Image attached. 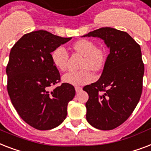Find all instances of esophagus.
<instances>
[{
	"mask_svg": "<svg viewBox=\"0 0 151 151\" xmlns=\"http://www.w3.org/2000/svg\"><path fill=\"white\" fill-rule=\"evenodd\" d=\"M75 89H76V93H79L80 91H82V87H80V86H76V87H75Z\"/></svg>",
	"mask_w": 151,
	"mask_h": 151,
	"instance_id": "34e87169",
	"label": "esophagus"
}]
</instances>
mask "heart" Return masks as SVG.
Wrapping results in <instances>:
<instances>
[{
    "instance_id": "b5f03b06",
    "label": "heart",
    "mask_w": 151,
    "mask_h": 151,
    "mask_svg": "<svg viewBox=\"0 0 151 151\" xmlns=\"http://www.w3.org/2000/svg\"><path fill=\"white\" fill-rule=\"evenodd\" d=\"M72 47L75 51L83 56L81 65L83 69L67 72L62 77V80L73 86L85 85L93 79V74L90 69L97 72L103 68L105 62V54L102 49L96 47L93 42L88 40H79L73 44ZM68 59V52L62 46L57 47L53 51V62L60 71H65Z\"/></svg>"
}]
</instances>
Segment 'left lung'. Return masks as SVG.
<instances>
[{
  "mask_svg": "<svg viewBox=\"0 0 151 151\" xmlns=\"http://www.w3.org/2000/svg\"><path fill=\"white\" fill-rule=\"evenodd\" d=\"M83 37H99L110 50L101 78L86 86V120L101 130L114 129L137 107L143 89L144 65L140 47L127 32L103 27Z\"/></svg>",
  "mask_w": 151,
  "mask_h": 151,
  "instance_id": "1",
  "label": "left lung"
}]
</instances>
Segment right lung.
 Segmentation results:
<instances>
[{
  "label": "right lung",
  "instance_id": "right-lung-1",
  "mask_svg": "<svg viewBox=\"0 0 151 151\" xmlns=\"http://www.w3.org/2000/svg\"><path fill=\"white\" fill-rule=\"evenodd\" d=\"M71 39L37 30L22 36L11 50L6 68L8 94L19 116L37 129H51L62 123L76 95L68 83L49 90L61 79L50 53Z\"/></svg>",
  "mask_w": 151,
  "mask_h": 151
}]
</instances>
